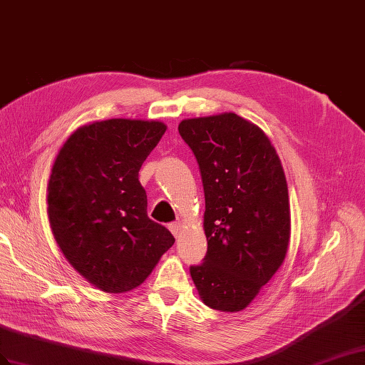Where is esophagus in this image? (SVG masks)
<instances>
[{"label":"esophagus","instance_id":"1","mask_svg":"<svg viewBox=\"0 0 365 365\" xmlns=\"http://www.w3.org/2000/svg\"><path fill=\"white\" fill-rule=\"evenodd\" d=\"M168 228H170V231L174 235V237H179L180 235V222H173L168 225Z\"/></svg>","mask_w":365,"mask_h":365}]
</instances>
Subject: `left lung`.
<instances>
[{"label": "left lung", "instance_id": "8db88e82", "mask_svg": "<svg viewBox=\"0 0 365 365\" xmlns=\"http://www.w3.org/2000/svg\"><path fill=\"white\" fill-rule=\"evenodd\" d=\"M199 163L208 251L190 268L205 305L240 312L282 265L289 242L285 174L264 130L232 112L182 120Z\"/></svg>", "mask_w": 365, "mask_h": 365}]
</instances>
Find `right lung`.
Listing matches in <instances>:
<instances>
[{
    "instance_id": "add662e5",
    "label": "right lung",
    "mask_w": 365,
    "mask_h": 365,
    "mask_svg": "<svg viewBox=\"0 0 365 365\" xmlns=\"http://www.w3.org/2000/svg\"><path fill=\"white\" fill-rule=\"evenodd\" d=\"M162 121L110 118L78 128L55 158L48 216L68 262L106 293L143 284L174 236L148 217L138 171L160 142Z\"/></svg>"
}]
</instances>
